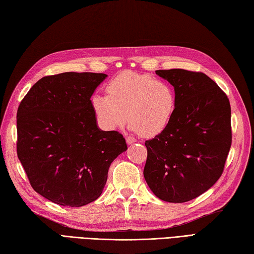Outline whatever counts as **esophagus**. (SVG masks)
Instances as JSON below:
<instances>
[{"label": "esophagus", "instance_id": "obj_1", "mask_svg": "<svg viewBox=\"0 0 254 254\" xmlns=\"http://www.w3.org/2000/svg\"><path fill=\"white\" fill-rule=\"evenodd\" d=\"M126 140H127V144H133V143H135V141H136V139H135L134 137H132V136H127L126 137Z\"/></svg>", "mask_w": 254, "mask_h": 254}]
</instances>
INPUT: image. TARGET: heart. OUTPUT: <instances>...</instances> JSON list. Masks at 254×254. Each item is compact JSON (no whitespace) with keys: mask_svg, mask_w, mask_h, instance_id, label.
Instances as JSON below:
<instances>
[{"mask_svg":"<svg viewBox=\"0 0 254 254\" xmlns=\"http://www.w3.org/2000/svg\"><path fill=\"white\" fill-rule=\"evenodd\" d=\"M107 96L95 94L92 109L105 129L125 125L141 136L151 137L166 129L176 108V94L172 84L150 74L123 71L106 84Z\"/></svg>","mask_w":254,"mask_h":254,"instance_id":"heart-1","label":"heart"}]
</instances>
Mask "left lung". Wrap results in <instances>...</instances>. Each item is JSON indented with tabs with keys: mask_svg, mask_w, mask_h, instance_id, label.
I'll return each mask as SVG.
<instances>
[{
	"mask_svg": "<svg viewBox=\"0 0 254 254\" xmlns=\"http://www.w3.org/2000/svg\"><path fill=\"white\" fill-rule=\"evenodd\" d=\"M156 73L174 86L176 108L166 129L145 141L144 178L159 199L186 202L221 178L232 145L231 105L202 72L170 69Z\"/></svg>",
	"mask_w": 254,
	"mask_h": 254,
	"instance_id": "left-lung-1",
	"label": "left lung"
}]
</instances>
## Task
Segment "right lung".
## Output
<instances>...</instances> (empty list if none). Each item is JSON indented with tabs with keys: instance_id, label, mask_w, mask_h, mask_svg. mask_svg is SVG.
I'll return each instance as SVG.
<instances>
[{
	"instance_id": "obj_1",
	"label": "right lung",
	"mask_w": 254,
	"mask_h": 254,
	"mask_svg": "<svg viewBox=\"0 0 254 254\" xmlns=\"http://www.w3.org/2000/svg\"><path fill=\"white\" fill-rule=\"evenodd\" d=\"M107 74L64 72L40 79L17 110V156L33 190L50 201L82 207L96 200L111 162L127 149L102 131L91 96Z\"/></svg>"
}]
</instances>
